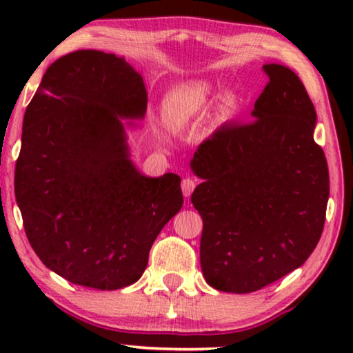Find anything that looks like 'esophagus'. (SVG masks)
<instances>
[{"instance_id":"1","label":"esophagus","mask_w":353,"mask_h":353,"mask_svg":"<svg viewBox=\"0 0 353 353\" xmlns=\"http://www.w3.org/2000/svg\"><path fill=\"white\" fill-rule=\"evenodd\" d=\"M196 188V181L192 180V178H185V180L181 181V191L185 197H190L192 194V191H194Z\"/></svg>"}]
</instances>
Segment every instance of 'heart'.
I'll list each match as a JSON object with an SVG mask.
<instances>
[{
	"instance_id": "b5f03b06",
	"label": "heart",
	"mask_w": 353,
	"mask_h": 353,
	"mask_svg": "<svg viewBox=\"0 0 353 353\" xmlns=\"http://www.w3.org/2000/svg\"><path fill=\"white\" fill-rule=\"evenodd\" d=\"M210 88L207 83L194 81L178 86L165 98L163 110L172 123H185L209 104Z\"/></svg>"
}]
</instances>
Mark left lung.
<instances>
[{"label":"left lung","instance_id":"obj_1","mask_svg":"<svg viewBox=\"0 0 353 353\" xmlns=\"http://www.w3.org/2000/svg\"><path fill=\"white\" fill-rule=\"evenodd\" d=\"M268 83L249 123H223L197 148L202 181L191 196L202 216L201 268L219 291L248 294L286 276L321 238L330 197L316 112L288 67H262Z\"/></svg>","mask_w":353,"mask_h":353}]
</instances>
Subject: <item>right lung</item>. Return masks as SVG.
<instances>
[{
  "label": "right lung",
  "mask_w": 353,
  "mask_h": 353,
  "mask_svg": "<svg viewBox=\"0 0 353 353\" xmlns=\"http://www.w3.org/2000/svg\"><path fill=\"white\" fill-rule=\"evenodd\" d=\"M148 93L122 57L81 50L48 67L27 105L14 191L32 249L74 284L138 281L157 234L180 212V176L148 178L128 161L122 117Z\"/></svg>",
  "instance_id": "1"
}]
</instances>
